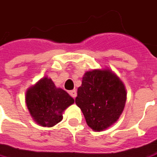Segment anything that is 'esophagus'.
<instances>
[{
  "label": "esophagus",
  "instance_id": "1",
  "mask_svg": "<svg viewBox=\"0 0 157 157\" xmlns=\"http://www.w3.org/2000/svg\"><path fill=\"white\" fill-rule=\"evenodd\" d=\"M69 94H70V95H71V97L74 98L76 97V91H75V90H71V91L69 92Z\"/></svg>",
  "mask_w": 157,
  "mask_h": 157
}]
</instances>
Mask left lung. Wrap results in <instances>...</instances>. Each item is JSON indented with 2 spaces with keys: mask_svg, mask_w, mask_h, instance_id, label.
<instances>
[{
  "mask_svg": "<svg viewBox=\"0 0 157 157\" xmlns=\"http://www.w3.org/2000/svg\"><path fill=\"white\" fill-rule=\"evenodd\" d=\"M126 97L124 85L117 75L108 70H94L85 73L75 104L90 128L102 131L118 120Z\"/></svg>",
  "mask_w": 157,
  "mask_h": 157,
  "instance_id": "obj_1",
  "label": "left lung"
}]
</instances>
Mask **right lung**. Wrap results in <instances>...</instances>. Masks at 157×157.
Returning <instances> with one entry per match:
<instances>
[{"mask_svg":"<svg viewBox=\"0 0 157 157\" xmlns=\"http://www.w3.org/2000/svg\"><path fill=\"white\" fill-rule=\"evenodd\" d=\"M74 99L61 88H57L51 79L40 80L26 93V104L38 124L51 128L62 120V112Z\"/></svg>","mask_w":157,"mask_h":157,"instance_id":"add662e5","label":"right lung"}]
</instances>
